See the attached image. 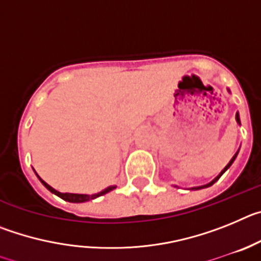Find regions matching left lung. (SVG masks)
<instances>
[{
  "mask_svg": "<svg viewBox=\"0 0 261 261\" xmlns=\"http://www.w3.org/2000/svg\"><path fill=\"white\" fill-rule=\"evenodd\" d=\"M235 119H237V123H238V124H239V125H241V120H239V115H238V114H237V116H235ZM237 155H238V151H237V153H235V155H234V156H232V158H231V161H230V162H229V163H227V166H226V167H225V168H223L222 171H221V172H220V175H218V176H216V177H214V179H213V180H212V181H211V183H208V184H205V186L195 187V188H192V190H201V188H206V187H211V186H213V184H214V183H216V181H217V180H218V179H220V177H221V176H222V175H223V172H225V171H226V170H227V168H229V167H230V166H231V165H232V162H234V161H235V158H237Z\"/></svg>",
  "mask_w": 261,
  "mask_h": 261,
  "instance_id": "8db88e82",
  "label": "left lung"
}]
</instances>
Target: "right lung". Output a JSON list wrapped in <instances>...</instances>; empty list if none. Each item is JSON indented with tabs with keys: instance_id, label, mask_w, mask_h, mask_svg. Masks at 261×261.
I'll return each instance as SVG.
<instances>
[{
	"instance_id": "right-lung-1",
	"label": "right lung",
	"mask_w": 261,
	"mask_h": 261,
	"mask_svg": "<svg viewBox=\"0 0 261 261\" xmlns=\"http://www.w3.org/2000/svg\"><path fill=\"white\" fill-rule=\"evenodd\" d=\"M35 174H36V172H35ZM36 176L39 177V180L43 183V186H44L48 191H50V192L55 193L56 196L61 197L62 200H65V201H69V202H86V201H90V200L96 199V197H99V196L106 195V193H108L110 191H112V190H115V188H116V186L107 187L106 190L100 191V192H98V193H94V195H80V193H61V192H59V191L55 190V188H52L49 184L45 183V181L43 180V179H41V177L39 176L38 174H36Z\"/></svg>"
}]
</instances>
